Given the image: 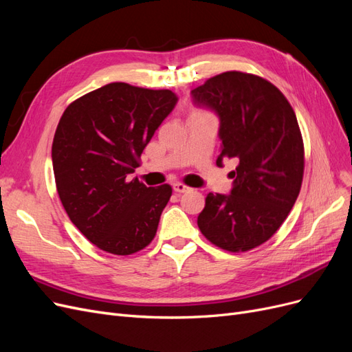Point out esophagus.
<instances>
[{"label": "esophagus", "instance_id": "34e87169", "mask_svg": "<svg viewBox=\"0 0 352 352\" xmlns=\"http://www.w3.org/2000/svg\"><path fill=\"white\" fill-rule=\"evenodd\" d=\"M173 190H175V192H177V194H185V192H188V190H190V188L184 185V184H175L173 185Z\"/></svg>", "mask_w": 352, "mask_h": 352}]
</instances>
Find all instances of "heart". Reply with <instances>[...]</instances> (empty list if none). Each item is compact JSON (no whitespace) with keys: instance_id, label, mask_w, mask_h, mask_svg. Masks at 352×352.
<instances>
[{"instance_id":"heart-1","label":"heart","mask_w":352,"mask_h":352,"mask_svg":"<svg viewBox=\"0 0 352 352\" xmlns=\"http://www.w3.org/2000/svg\"><path fill=\"white\" fill-rule=\"evenodd\" d=\"M194 113H204V111H194ZM194 113H192V114H194Z\"/></svg>"}]
</instances>
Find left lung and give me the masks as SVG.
I'll return each instance as SVG.
<instances>
[{
  "label": "left lung",
  "mask_w": 352,
  "mask_h": 352,
  "mask_svg": "<svg viewBox=\"0 0 352 352\" xmlns=\"http://www.w3.org/2000/svg\"><path fill=\"white\" fill-rule=\"evenodd\" d=\"M197 107L220 119L223 158H236L230 195L210 192L198 228L230 252L269 241L292 210L304 176V142L296 116L273 83L243 72H225L190 91Z\"/></svg>",
  "instance_id": "1"
}]
</instances>
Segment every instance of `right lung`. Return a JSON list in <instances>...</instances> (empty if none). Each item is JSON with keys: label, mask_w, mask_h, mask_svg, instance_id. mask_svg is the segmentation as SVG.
Masks as SVG:
<instances>
[{"label": "right lung", "mask_w": 352, "mask_h": 352, "mask_svg": "<svg viewBox=\"0 0 352 352\" xmlns=\"http://www.w3.org/2000/svg\"><path fill=\"white\" fill-rule=\"evenodd\" d=\"M177 102L168 89L113 82L73 101L52 141L57 192L69 219L100 250L131 255L154 239L172 186L131 173Z\"/></svg>", "instance_id": "right-lung-1"}]
</instances>
